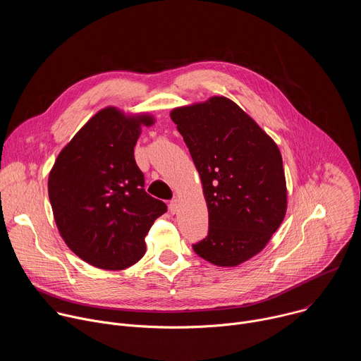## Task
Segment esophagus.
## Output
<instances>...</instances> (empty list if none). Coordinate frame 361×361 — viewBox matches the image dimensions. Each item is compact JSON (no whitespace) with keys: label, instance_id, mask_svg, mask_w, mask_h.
Listing matches in <instances>:
<instances>
[{"label":"esophagus","instance_id":"obj_1","mask_svg":"<svg viewBox=\"0 0 361 361\" xmlns=\"http://www.w3.org/2000/svg\"><path fill=\"white\" fill-rule=\"evenodd\" d=\"M178 207H180V202H178V200L176 198V200H173V201L170 202V213H171V214H176V213L178 212Z\"/></svg>","mask_w":361,"mask_h":361}]
</instances>
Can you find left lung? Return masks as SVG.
Wrapping results in <instances>:
<instances>
[{
    "instance_id": "left-lung-1",
    "label": "left lung",
    "mask_w": 361,
    "mask_h": 361,
    "mask_svg": "<svg viewBox=\"0 0 361 361\" xmlns=\"http://www.w3.org/2000/svg\"><path fill=\"white\" fill-rule=\"evenodd\" d=\"M209 209V235L192 248L219 267L259 254L284 220L287 185L274 140L234 101L214 95L171 110Z\"/></svg>"
}]
</instances>
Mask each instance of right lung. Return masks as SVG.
<instances>
[{
	"instance_id": "right-lung-1",
	"label": "right lung",
	"mask_w": 361,
	"mask_h": 361,
	"mask_svg": "<svg viewBox=\"0 0 361 361\" xmlns=\"http://www.w3.org/2000/svg\"><path fill=\"white\" fill-rule=\"evenodd\" d=\"M151 114L106 107L61 149L48 176L57 228L68 248L102 270H124L145 252V235L167 205L148 195L134 147Z\"/></svg>"
}]
</instances>
